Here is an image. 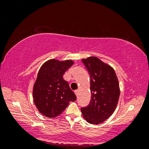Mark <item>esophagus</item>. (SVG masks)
<instances>
[{
    "mask_svg": "<svg viewBox=\"0 0 149 149\" xmlns=\"http://www.w3.org/2000/svg\"><path fill=\"white\" fill-rule=\"evenodd\" d=\"M75 95H76L77 96H78V94H79V91H78V90H75Z\"/></svg>",
    "mask_w": 149,
    "mask_h": 149,
    "instance_id": "34e87169",
    "label": "esophagus"
}]
</instances>
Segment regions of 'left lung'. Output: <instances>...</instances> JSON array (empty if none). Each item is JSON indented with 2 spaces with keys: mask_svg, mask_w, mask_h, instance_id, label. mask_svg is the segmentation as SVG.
<instances>
[{
  "mask_svg": "<svg viewBox=\"0 0 149 149\" xmlns=\"http://www.w3.org/2000/svg\"><path fill=\"white\" fill-rule=\"evenodd\" d=\"M90 76V102L81 108L90 124L102 123L113 114L120 96L119 83L114 69L96 57L83 59Z\"/></svg>",
  "mask_w": 149,
  "mask_h": 149,
  "instance_id": "left-lung-1",
  "label": "left lung"
}]
</instances>
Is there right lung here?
<instances>
[{
	"label": "right lung",
	"instance_id": "right-lung-1",
	"mask_svg": "<svg viewBox=\"0 0 149 149\" xmlns=\"http://www.w3.org/2000/svg\"><path fill=\"white\" fill-rule=\"evenodd\" d=\"M74 61H60L50 59L43 64L37 74L33 86V96L35 106L40 113L48 118L61 114L70 102L76 100L69 84L63 75Z\"/></svg>",
	"mask_w": 149,
	"mask_h": 149
}]
</instances>
